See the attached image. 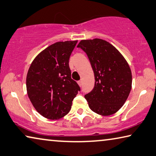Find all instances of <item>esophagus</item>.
Instances as JSON below:
<instances>
[{"instance_id":"1","label":"esophagus","mask_w":156,"mask_h":156,"mask_svg":"<svg viewBox=\"0 0 156 156\" xmlns=\"http://www.w3.org/2000/svg\"><path fill=\"white\" fill-rule=\"evenodd\" d=\"M78 84L79 85V86H80V87H81V86H82V85H83L82 80H79V81H78Z\"/></svg>"}]
</instances>
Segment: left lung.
Listing matches in <instances>:
<instances>
[{"label": "left lung", "instance_id": "1", "mask_svg": "<svg viewBox=\"0 0 156 156\" xmlns=\"http://www.w3.org/2000/svg\"><path fill=\"white\" fill-rule=\"evenodd\" d=\"M85 52L94 71V89L85 95L89 107L102 116L113 115L122 107L132 87V73L123 56L105 40H81L77 46Z\"/></svg>", "mask_w": 156, "mask_h": 156}]
</instances>
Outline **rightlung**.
<instances>
[{
    "mask_svg": "<svg viewBox=\"0 0 156 156\" xmlns=\"http://www.w3.org/2000/svg\"><path fill=\"white\" fill-rule=\"evenodd\" d=\"M78 41H58L39 53L28 69L26 88L35 110L44 117L57 120L67 115L80 90L71 79L69 58Z\"/></svg>",
    "mask_w": 156,
    "mask_h": 156,
    "instance_id": "1",
    "label": "right lung"
}]
</instances>
